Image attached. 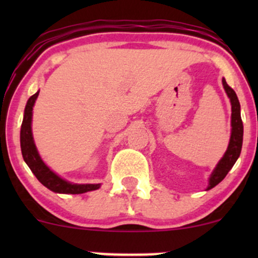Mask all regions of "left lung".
Here are the masks:
<instances>
[{
    "instance_id": "1",
    "label": "left lung",
    "mask_w": 258,
    "mask_h": 258,
    "mask_svg": "<svg viewBox=\"0 0 258 258\" xmlns=\"http://www.w3.org/2000/svg\"><path fill=\"white\" fill-rule=\"evenodd\" d=\"M222 85H223L224 91H226L228 98L230 100V105H232V120H230V139L228 148L222 156V159L216 165V167L210 174L209 178V185H207L206 190H210L214 186H216L221 180H223L227 173L229 172L230 168L234 166L239 156L241 153L242 147V135H244V126H242L241 115H240V103H239L236 93L234 92L233 88H230L226 80L222 79Z\"/></svg>"
}]
</instances>
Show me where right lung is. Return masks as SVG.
<instances>
[{
	"instance_id": "add662e5",
	"label": "right lung",
	"mask_w": 258,
	"mask_h": 258,
	"mask_svg": "<svg viewBox=\"0 0 258 258\" xmlns=\"http://www.w3.org/2000/svg\"><path fill=\"white\" fill-rule=\"evenodd\" d=\"M38 92L29 98L25 105L24 117H23L22 128H20V148H22L23 159L26 162L32 173L36 176L42 184L48 188L49 190L59 194H82L87 193L91 190H97L100 188V183L96 184H78V183H72L69 180L61 178L57 173L44 164L41 159L40 154L37 152V148L35 146L34 137H32V108H34L35 102L38 97Z\"/></svg>"
}]
</instances>
